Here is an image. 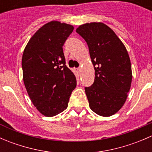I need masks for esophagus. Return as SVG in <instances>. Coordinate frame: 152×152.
Returning a JSON list of instances; mask_svg holds the SVG:
<instances>
[{
  "label": "esophagus",
  "instance_id": "esophagus-1",
  "mask_svg": "<svg viewBox=\"0 0 152 152\" xmlns=\"http://www.w3.org/2000/svg\"><path fill=\"white\" fill-rule=\"evenodd\" d=\"M81 71H82V68H81V67H78V68H77V72H78V73H81Z\"/></svg>",
  "mask_w": 152,
  "mask_h": 152
}]
</instances>
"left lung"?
I'll list each match as a JSON object with an SVG mask.
<instances>
[{
	"instance_id": "1",
	"label": "left lung",
	"mask_w": 152,
	"mask_h": 152,
	"mask_svg": "<svg viewBox=\"0 0 152 152\" xmlns=\"http://www.w3.org/2000/svg\"><path fill=\"white\" fill-rule=\"evenodd\" d=\"M76 32L87 42L95 69V80L85 87L90 108L108 117L115 114L125 103L132 74L129 56L123 42L103 23L80 26Z\"/></svg>"
}]
</instances>
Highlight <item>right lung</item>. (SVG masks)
Listing matches in <instances>:
<instances>
[{
  "label": "right lung",
  "mask_w": 152,
  "mask_h": 152,
  "mask_svg": "<svg viewBox=\"0 0 152 152\" xmlns=\"http://www.w3.org/2000/svg\"><path fill=\"white\" fill-rule=\"evenodd\" d=\"M73 26L51 21L29 39L22 57L23 82L38 111L52 117L66 110L76 76L65 65L62 46Z\"/></svg>",
  "instance_id": "right-lung-1"
}]
</instances>
